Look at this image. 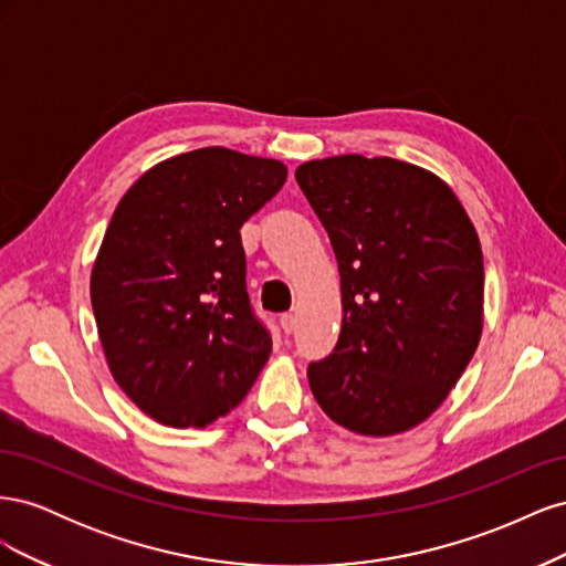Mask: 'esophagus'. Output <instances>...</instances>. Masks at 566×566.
<instances>
[{"mask_svg":"<svg viewBox=\"0 0 566 566\" xmlns=\"http://www.w3.org/2000/svg\"><path fill=\"white\" fill-rule=\"evenodd\" d=\"M295 323H297V321H295L293 314H283V316H281V328H283L285 335H293V333H295Z\"/></svg>","mask_w":566,"mask_h":566,"instance_id":"esophagus-1","label":"esophagus"}]
</instances>
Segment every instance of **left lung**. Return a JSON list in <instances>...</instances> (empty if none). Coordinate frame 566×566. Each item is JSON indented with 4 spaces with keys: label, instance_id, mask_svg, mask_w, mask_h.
<instances>
[{
    "label": "left lung",
    "instance_id": "left-lung-1",
    "mask_svg": "<svg viewBox=\"0 0 566 566\" xmlns=\"http://www.w3.org/2000/svg\"><path fill=\"white\" fill-rule=\"evenodd\" d=\"M337 256L342 331L306 378L349 432L391 437L430 418L482 337L484 256L447 181L394 158L297 167Z\"/></svg>",
    "mask_w": 566,
    "mask_h": 566
}]
</instances>
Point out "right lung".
<instances>
[{"instance_id": "right-lung-1", "label": "right lung", "mask_w": 566, "mask_h": 566, "mask_svg": "<svg viewBox=\"0 0 566 566\" xmlns=\"http://www.w3.org/2000/svg\"><path fill=\"white\" fill-rule=\"evenodd\" d=\"M281 160L210 146L150 167L117 202L92 269L115 382L167 427H208L245 399L271 335L245 290L241 227L285 184Z\"/></svg>"}]
</instances>
